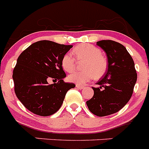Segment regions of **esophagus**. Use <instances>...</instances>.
Segmentation results:
<instances>
[{
    "instance_id": "1",
    "label": "esophagus",
    "mask_w": 149,
    "mask_h": 149,
    "mask_svg": "<svg viewBox=\"0 0 149 149\" xmlns=\"http://www.w3.org/2000/svg\"><path fill=\"white\" fill-rule=\"evenodd\" d=\"M76 87H77V89H83L84 88V86H82V85H79V84H76Z\"/></svg>"
}]
</instances>
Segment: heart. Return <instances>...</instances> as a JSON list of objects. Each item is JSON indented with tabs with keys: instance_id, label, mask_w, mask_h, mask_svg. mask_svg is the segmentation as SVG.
Masks as SVG:
<instances>
[{
	"instance_id": "1",
	"label": "heart",
	"mask_w": 149,
	"mask_h": 149,
	"mask_svg": "<svg viewBox=\"0 0 149 149\" xmlns=\"http://www.w3.org/2000/svg\"><path fill=\"white\" fill-rule=\"evenodd\" d=\"M72 52L76 60L84 61L82 65L84 71L72 72L68 77L69 81L81 85L90 81L93 76L95 79H99L106 73L107 62L101 55V51L98 48L92 45L82 44L76 46ZM75 59L69 53L63 55L61 60L63 70L72 72L75 68Z\"/></svg>"
}]
</instances>
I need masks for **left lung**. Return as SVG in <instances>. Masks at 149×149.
<instances>
[{"mask_svg": "<svg viewBox=\"0 0 149 149\" xmlns=\"http://www.w3.org/2000/svg\"><path fill=\"white\" fill-rule=\"evenodd\" d=\"M97 45L106 52L108 69L93 87L94 95L86 101L89 111L106 116L119 111L131 99L137 79L134 62L125 47L113 40H101Z\"/></svg>", "mask_w": 149, "mask_h": 149, "instance_id": "obj_1", "label": "left lung"}]
</instances>
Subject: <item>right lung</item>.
<instances>
[{
  "instance_id": "obj_1",
  "label": "right lung",
  "mask_w": 149,
  "mask_h": 149,
  "mask_svg": "<svg viewBox=\"0 0 149 149\" xmlns=\"http://www.w3.org/2000/svg\"><path fill=\"white\" fill-rule=\"evenodd\" d=\"M72 45L52 41L33 43L19 55L13 69L14 90L17 98L33 113L48 116L60 108L66 93L75 87L63 81L65 73L61 65L63 55ZM51 79L58 82L48 84Z\"/></svg>"
}]
</instances>
